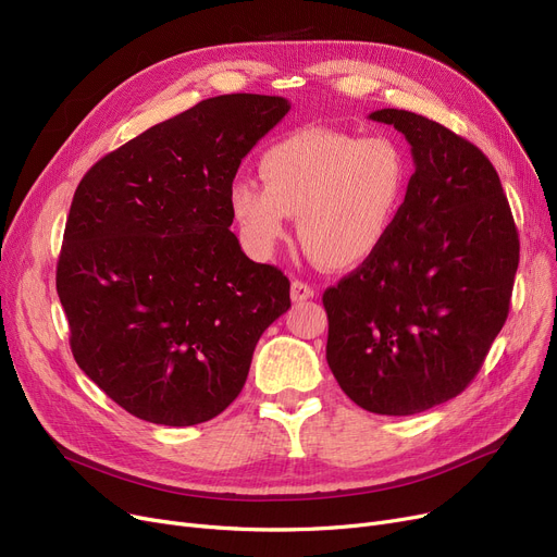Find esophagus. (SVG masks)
<instances>
[{
  "instance_id": "34e87169",
  "label": "esophagus",
  "mask_w": 557,
  "mask_h": 557,
  "mask_svg": "<svg viewBox=\"0 0 557 557\" xmlns=\"http://www.w3.org/2000/svg\"><path fill=\"white\" fill-rule=\"evenodd\" d=\"M313 296H315V290L307 282H302V280L290 282V300L294 302H305V300H311Z\"/></svg>"
}]
</instances>
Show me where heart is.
Listing matches in <instances>:
<instances>
[{
	"label": "heart",
	"instance_id": "obj_1",
	"mask_svg": "<svg viewBox=\"0 0 557 557\" xmlns=\"http://www.w3.org/2000/svg\"><path fill=\"white\" fill-rule=\"evenodd\" d=\"M261 181L237 175L227 208L250 255L267 259L298 239L327 271H355L395 232L413 181L404 146L388 135L359 137L309 126L271 144L259 158Z\"/></svg>",
	"mask_w": 557,
	"mask_h": 557
}]
</instances>
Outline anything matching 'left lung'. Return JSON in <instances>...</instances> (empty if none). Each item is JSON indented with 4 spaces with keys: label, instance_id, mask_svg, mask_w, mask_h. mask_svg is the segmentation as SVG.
<instances>
[{
    "label": "left lung",
    "instance_id": "left-lung-1",
    "mask_svg": "<svg viewBox=\"0 0 557 557\" xmlns=\"http://www.w3.org/2000/svg\"><path fill=\"white\" fill-rule=\"evenodd\" d=\"M370 120L408 139L416 173L388 244L325 290L327 363L366 411L416 416L481 370L508 318L519 237L499 173L472 141L408 110Z\"/></svg>",
    "mask_w": 557,
    "mask_h": 557
}]
</instances>
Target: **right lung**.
I'll return each mask as SVG.
<instances>
[{"mask_svg":"<svg viewBox=\"0 0 557 557\" xmlns=\"http://www.w3.org/2000/svg\"><path fill=\"white\" fill-rule=\"evenodd\" d=\"M290 110L205 99L101 158L76 187L55 290L78 368L131 416L191 426L242 393L288 280L246 257L227 187Z\"/></svg>","mask_w":557,"mask_h":557,"instance_id":"1","label":"right lung"}]
</instances>
